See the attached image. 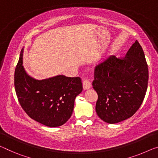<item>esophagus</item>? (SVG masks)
Instances as JSON below:
<instances>
[{"label": "esophagus", "mask_w": 158, "mask_h": 158, "mask_svg": "<svg viewBox=\"0 0 158 158\" xmlns=\"http://www.w3.org/2000/svg\"><path fill=\"white\" fill-rule=\"evenodd\" d=\"M82 87L84 89H88L91 87V82L87 79H85L82 82Z\"/></svg>", "instance_id": "esophagus-1"}]
</instances>
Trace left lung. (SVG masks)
Instances as JSON below:
<instances>
[{"label": "left lung", "instance_id": "obj_1", "mask_svg": "<svg viewBox=\"0 0 158 158\" xmlns=\"http://www.w3.org/2000/svg\"><path fill=\"white\" fill-rule=\"evenodd\" d=\"M148 82V68L137 40L125 57H108L94 69L93 86L98 95L95 110L99 117L116 123L132 116L143 101Z\"/></svg>", "mask_w": 158, "mask_h": 158}]
</instances>
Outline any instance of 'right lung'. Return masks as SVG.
Wrapping results in <instances>:
<instances>
[{
    "instance_id": "obj_1",
    "label": "right lung",
    "mask_w": 158,
    "mask_h": 158,
    "mask_svg": "<svg viewBox=\"0 0 158 158\" xmlns=\"http://www.w3.org/2000/svg\"><path fill=\"white\" fill-rule=\"evenodd\" d=\"M23 48L15 71L18 101L30 118L49 127H60L71 117L76 96L82 90L81 77L62 75L39 81L27 73L23 65Z\"/></svg>"
}]
</instances>
